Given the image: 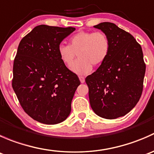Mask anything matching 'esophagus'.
Wrapping results in <instances>:
<instances>
[{"mask_svg": "<svg viewBox=\"0 0 154 154\" xmlns=\"http://www.w3.org/2000/svg\"><path fill=\"white\" fill-rule=\"evenodd\" d=\"M79 79H80L81 83H83L85 82V77H83V76H80V77H79Z\"/></svg>", "mask_w": 154, "mask_h": 154, "instance_id": "esophagus-1", "label": "esophagus"}]
</instances>
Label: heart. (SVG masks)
Listing matches in <instances>:
<instances>
[{"label":"heart","instance_id":"heart-1","mask_svg":"<svg viewBox=\"0 0 154 154\" xmlns=\"http://www.w3.org/2000/svg\"><path fill=\"white\" fill-rule=\"evenodd\" d=\"M111 49L109 37L104 32L80 31L69 38L67 45L61 44L57 48L59 58L66 66H70L75 59L78 60L71 67V70L79 75L89 74L92 66L103 64L108 57Z\"/></svg>","mask_w":154,"mask_h":154}]
</instances>
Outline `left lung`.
Wrapping results in <instances>:
<instances>
[{"instance_id":"8db88e82","label":"left lung","mask_w":154,"mask_h":154,"mask_svg":"<svg viewBox=\"0 0 154 154\" xmlns=\"http://www.w3.org/2000/svg\"><path fill=\"white\" fill-rule=\"evenodd\" d=\"M94 27L109 37L111 49L106 61L86 78L90 105L100 117L115 119L127 114L140 99L146 68L143 53L131 34L113 23Z\"/></svg>"}]
</instances>
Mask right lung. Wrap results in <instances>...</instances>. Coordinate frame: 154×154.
<instances>
[{
	"label": "right lung",
	"mask_w": 154,
	"mask_h": 154,
	"mask_svg": "<svg viewBox=\"0 0 154 154\" xmlns=\"http://www.w3.org/2000/svg\"><path fill=\"white\" fill-rule=\"evenodd\" d=\"M74 27L36 26L21 40L13 63L12 86L32 119L45 125L66 120L80 81L59 58L57 48Z\"/></svg>",
	"instance_id": "add662e5"
}]
</instances>
